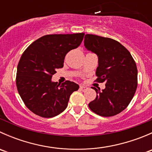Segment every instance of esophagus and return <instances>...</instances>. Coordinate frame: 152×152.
I'll return each instance as SVG.
<instances>
[{
    "label": "esophagus",
    "mask_w": 152,
    "mask_h": 152,
    "mask_svg": "<svg viewBox=\"0 0 152 152\" xmlns=\"http://www.w3.org/2000/svg\"><path fill=\"white\" fill-rule=\"evenodd\" d=\"M80 89H81V90H82V91H85V90H87V89H88V87H87V86H85L84 85H80Z\"/></svg>",
    "instance_id": "34e87169"
}]
</instances>
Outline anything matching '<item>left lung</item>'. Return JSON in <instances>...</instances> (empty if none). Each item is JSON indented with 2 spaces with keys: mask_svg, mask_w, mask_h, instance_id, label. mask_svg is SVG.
<instances>
[{
  "mask_svg": "<svg viewBox=\"0 0 152 152\" xmlns=\"http://www.w3.org/2000/svg\"><path fill=\"white\" fill-rule=\"evenodd\" d=\"M85 46L96 53L99 66L96 74L99 82H106L105 89L96 90V98L90 102V110L99 115L110 117L125 110L137 87V69L131 53L115 39L86 34Z\"/></svg>",
  "mask_w": 152,
  "mask_h": 152,
  "instance_id": "obj_1",
  "label": "left lung"
}]
</instances>
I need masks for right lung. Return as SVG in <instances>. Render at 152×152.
<instances>
[{"instance_id":"1","label":"right lung","mask_w":152,"mask_h":152,"mask_svg":"<svg viewBox=\"0 0 152 152\" xmlns=\"http://www.w3.org/2000/svg\"><path fill=\"white\" fill-rule=\"evenodd\" d=\"M84 35H45L23 52L18 65L16 85L23 102L32 113L52 118L66 109L70 95L79 86L70 81L60 85L51 78L56 69L63 67L65 55L80 45Z\"/></svg>"}]
</instances>
